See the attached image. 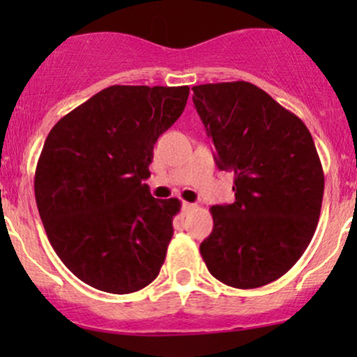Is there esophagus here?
<instances>
[{"instance_id": "esophagus-1", "label": "esophagus", "mask_w": 357, "mask_h": 357, "mask_svg": "<svg viewBox=\"0 0 357 357\" xmlns=\"http://www.w3.org/2000/svg\"><path fill=\"white\" fill-rule=\"evenodd\" d=\"M181 207H183V211L188 212V211H192V208H195V204H190V202H183Z\"/></svg>"}]
</instances>
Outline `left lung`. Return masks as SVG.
Here are the masks:
<instances>
[{
	"mask_svg": "<svg viewBox=\"0 0 357 357\" xmlns=\"http://www.w3.org/2000/svg\"><path fill=\"white\" fill-rule=\"evenodd\" d=\"M193 103L215 164L235 174V202L211 207L200 254L235 289L275 282L301 259L321 212L325 174L304 122L245 81L200 84Z\"/></svg>",
	"mask_w": 357,
	"mask_h": 357,
	"instance_id": "obj_1",
	"label": "left lung"
}]
</instances>
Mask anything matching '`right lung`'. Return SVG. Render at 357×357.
<instances>
[{"label":"right lung","mask_w":357,"mask_h":357,"mask_svg":"<svg viewBox=\"0 0 357 357\" xmlns=\"http://www.w3.org/2000/svg\"><path fill=\"white\" fill-rule=\"evenodd\" d=\"M188 86H110L60 119L34 176L50 243L81 282L131 294L157 278L178 199L150 195L153 145L183 114Z\"/></svg>","instance_id":"1"}]
</instances>
